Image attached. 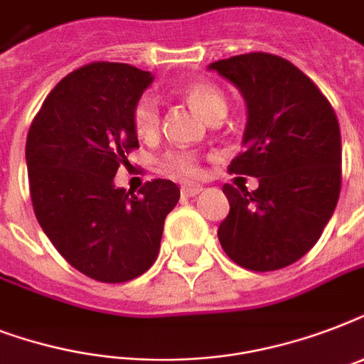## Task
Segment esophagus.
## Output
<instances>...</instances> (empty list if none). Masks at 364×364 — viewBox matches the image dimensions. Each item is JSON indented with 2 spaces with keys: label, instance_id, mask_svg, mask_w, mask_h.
Listing matches in <instances>:
<instances>
[{
  "label": "esophagus",
  "instance_id": "esophagus-1",
  "mask_svg": "<svg viewBox=\"0 0 364 364\" xmlns=\"http://www.w3.org/2000/svg\"><path fill=\"white\" fill-rule=\"evenodd\" d=\"M200 191H202V187H200V185H191V183H187V185H181V194L183 196H187V198H191V196H196Z\"/></svg>",
  "mask_w": 364,
  "mask_h": 364
}]
</instances>
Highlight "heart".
<instances>
[{
	"label": "heart",
	"mask_w": 364,
	"mask_h": 364,
	"mask_svg": "<svg viewBox=\"0 0 364 364\" xmlns=\"http://www.w3.org/2000/svg\"><path fill=\"white\" fill-rule=\"evenodd\" d=\"M185 96L191 104L196 107L200 115H204L208 121L223 119L227 113V98L215 85L210 82H191L185 88ZM162 122V111H160V102L151 94H145L137 100L134 109H132V124L139 137H154L160 130ZM160 164L166 171L177 173L183 177H196L200 173L198 156L193 151L187 149H171L166 151L160 159Z\"/></svg>",
	"instance_id": "obj_1"
}]
</instances>
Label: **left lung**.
Wrapping results in <instances>:
<instances>
[{"label":"left lung","instance_id":"left-lung-1","mask_svg":"<svg viewBox=\"0 0 364 364\" xmlns=\"http://www.w3.org/2000/svg\"><path fill=\"white\" fill-rule=\"evenodd\" d=\"M247 104L243 151L230 173L259 177V188L225 185L230 211L221 247L242 268L272 272L304 257L333 217L342 187V143L333 105L310 77L268 53L210 65Z\"/></svg>","mask_w":364,"mask_h":364}]
</instances>
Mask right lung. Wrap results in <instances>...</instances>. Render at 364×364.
Returning <instances> with one entry per match:
<instances>
[{
  "label": "right lung",
  "instance_id": "1",
  "mask_svg": "<svg viewBox=\"0 0 364 364\" xmlns=\"http://www.w3.org/2000/svg\"><path fill=\"white\" fill-rule=\"evenodd\" d=\"M153 82L149 71L92 62L50 90L26 139L36 217L75 270L102 283H124L159 257L164 219L179 200L168 179L137 194L113 185L126 154L139 147L132 109Z\"/></svg>",
  "mask_w": 364,
  "mask_h": 364
}]
</instances>
